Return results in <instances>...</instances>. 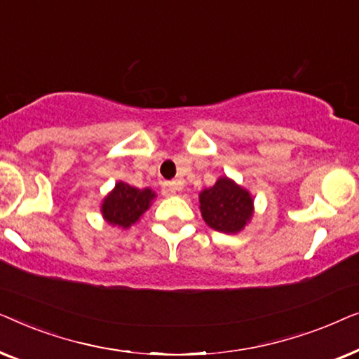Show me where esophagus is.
I'll list each match as a JSON object with an SVG mask.
<instances>
[{
    "label": "esophagus",
    "instance_id": "34e87169",
    "mask_svg": "<svg viewBox=\"0 0 359 359\" xmlns=\"http://www.w3.org/2000/svg\"><path fill=\"white\" fill-rule=\"evenodd\" d=\"M163 191L166 194H175L176 191H180V183L178 181H165Z\"/></svg>",
    "mask_w": 359,
    "mask_h": 359
}]
</instances>
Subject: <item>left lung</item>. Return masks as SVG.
<instances>
[{"label": "left lung", "instance_id": "obj_1", "mask_svg": "<svg viewBox=\"0 0 359 359\" xmlns=\"http://www.w3.org/2000/svg\"><path fill=\"white\" fill-rule=\"evenodd\" d=\"M201 214L210 229L224 233H237L253 214V201L229 178L217 180L212 188L199 196Z\"/></svg>", "mask_w": 359, "mask_h": 359}]
</instances>
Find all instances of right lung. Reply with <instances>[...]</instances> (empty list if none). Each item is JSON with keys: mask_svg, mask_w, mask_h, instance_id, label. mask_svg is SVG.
<instances>
[{"mask_svg": "<svg viewBox=\"0 0 359 359\" xmlns=\"http://www.w3.org/2000/svg\"><path fill=\"white\" fill-rule=\"evenodd\" d=\"M154 198L155 193H151L149 188L137 189L130 184L117 183L114 191L102 203L101 212L109 224L127 229L149 209Z\"/></svg>", "mask_w": 359, "mask_h": 359, "instance_id": "right-lung-1", "label": "right lung"}]
</instances>
